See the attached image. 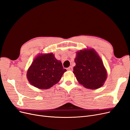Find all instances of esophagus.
<instances>
[{"instance_id": "obj_1", "label": "esophagus", "mask_w": 130, "mask_h": 130, "mask_svg": "<svg viewBox=\"0 0 130 130\" xmlns=\"http://www.w3.org/2000/svg\"><path fill=\"white\" fill-rule=\"evenodd\" d=\"M67 70H70V71H72V70H73V67L72 66H70L69 68H67Z\"/></svg>"}]
</instances>
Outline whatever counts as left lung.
I'll use <instances>...</instances> for the list:
<instances>
[{"label":"left lung","instance_id":"left-lung-1","mask_svg":"<svg viewBox=\"0 0 130 130\" xmlns=\"http://www.w3.org/2000/svg\"><path fill=\"white\" fill-rule=\"evenodd\" d=\"M73 73L78 82L85 87L95 89L103 86L107 74L101 58L93 49L76 53Z\"/></svg>","mask_w":130,"mask_h":130}]
</instances>
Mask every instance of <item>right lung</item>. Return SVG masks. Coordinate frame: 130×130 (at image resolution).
<instances>
[{
  "label": "right lung",
  "instance_id": "obj_1",
  "mask_svg": "<svg viewBox=\"0 0 130 130\" xmlns=\"http://www.w3.org/2000/svg\"><path fill=\"white\" fill-rule=\"evenodd\" d=\"M67 71L53 53L40 54L27 70L26 76L34 87L46 89L56 84Z\"/></svg>",
  "mask_w": 130,
  "mask_h": 130
}]
</instances>
